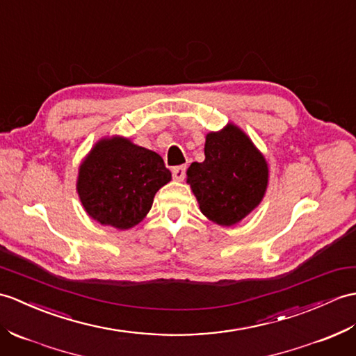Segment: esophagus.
Returning <instances> with one entry per match:
<instances>
[{
  "mask_svg": "<svg viewBox=\"0 0 356 356\" xmlns=\"http://www.w3.org/2000/svg\"><path fill=\"white\" fill-rule=\"evenodd\" d=\"M185 175H186V167H185V165H179V167L172 168V179H175V180L181 181V180L185 179Z\"/></svg>",
  "mask_w": 356,
  "mask_h": 356,
  "instance_id": "1",
  "label": "esophagus"
}]
</instances>
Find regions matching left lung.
<instances>
[{
    "label": "left lung",
    "instance_id": "left-lung-1",
    "mask_svg": "<svg viewBox=\"0 0 356 356\" xmlns=\"http://www.w3.org/2000/svg\"><path fill=\"white\" fill-rule=\"evenodd\" d=\"M204 217L234 226L258 206L268 184V165L250 138L234 124L206 135L204 161L186 171Z\"/></svg>",
    "mask_w": 356,
    "mask_h": 356
}]
</instances>
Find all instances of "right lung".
I'll return each mask as SVG.
<instances>
[{
	"label": "right lung",
	"instance_id": "add662e5",
	"mask_svg": "<svg viewBox=\"0 0 356 356\" xmlns=\"http://www.w3.org/2000/svg\"><path fill=\"white\" fill-rule=\"evenodd\" d=\"M170 180L158 153L112 136L98 140L81 162L77 193L89 217L124 230L144 220L154 194Z\"/></svg>",
	"mask_w": 356,
	"mask_h": 356
}]
</instances>
